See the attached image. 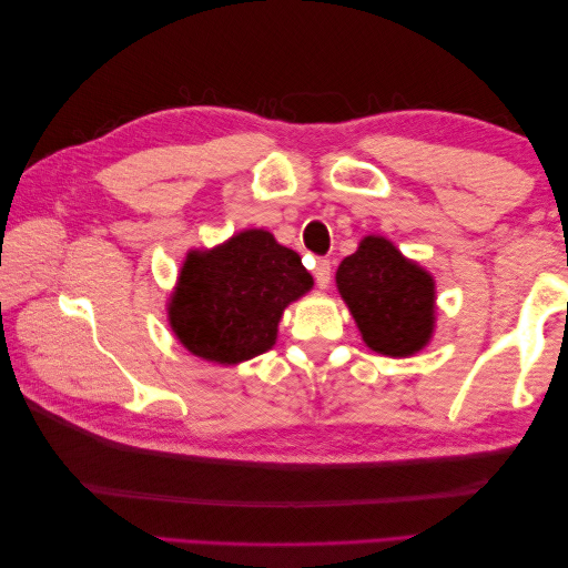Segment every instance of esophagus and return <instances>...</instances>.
Masks as SVG:
<instances>
[{"label": "esophagus", "mask_w": 568, "mask_h": 568, "mask_svg": "<svg viewBox=\"0 0 568 568\" xmlns=\"http://www.w3.org/2000/svg\"><path fill=\"white\" fill-rule=\"evenodd\" d=\"M315 283H317V287H329V283H332V263L327 261V258H320L317 261V265H315Z\"/></svg>", "instance_id": "1"}]
</instances>
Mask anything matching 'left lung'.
Masks as SVG:
<instances>
[{
  "label": "left lung",
  "instance_id": "left-lung-1",
  "mask_svg": "<svg viewBox=\"0 0 568 568\" xmlns=\"http://www.w3.org/2000/svg\"><path fill=\"white\" fill-rule=\"evenodd\" d=\"M336 287L373 352L405 358L434 334V277L385 236H364L336 271Z\"/></svg>",
  "mask_w": 568,
  "mask_h": 568
}]
</instances>
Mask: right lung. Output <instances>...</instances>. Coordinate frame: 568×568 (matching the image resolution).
<instances>
[{
	"label": "right lung",
	"mask_w": 568,
	"mask_h": 568,
	"mask_svg": "<svg viewBox=\"0 0 568 568\" xmlns=\"http://www.w3.org/2000/svg\"><path fill=\"white\" fill-rule=\"evenodd\" d=\"M312 285L293 248L263 229H246L210 251L187 253L168 322L190 354L234 366L273 348L285 307Z\"/></svg>",
	"instance_id": "obj_1"
}]
</instances>
